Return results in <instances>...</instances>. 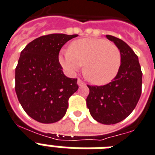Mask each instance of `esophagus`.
<instances>
[{"label":"esophagus","instance_id":"obj_1","mask_svg":"<svg viewBox=\"0 0 155 155\" xmlns=\"http://www.w3.org/2000/svg\"><path fill=\"white\" fill-rule=\"evenodd\" d=\"M77 84H78V85H79V86H80V87L84 86V85H85V84H84V82H83L81 80H80V79H78V80H77Z\"/></svg>","mask_w":155,"mask_h":155}]
</instances>
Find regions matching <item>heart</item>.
Returning <instances> with one entry per match:
<instances>
[{"mask_svg": "<svg viewBox=\"0 0 155 155\" xmlns=\"http://www.w3.org/2000/svg\"><path fill=\"white\" fill-rule=\"evenodd\" d=\"M59 62L67 72L75 74L84 64V75L91 83L104 85L119 72L121 53L113 43L100 38H84L71 43L69 50L62 49Z\"/></svg>", "mask_w": 155, "mask_h": 155, "instance_id": "heart-1", "label": "heart"}]
</instances>
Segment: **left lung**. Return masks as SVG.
Listing matches in <instances>:
<instances>
[{"instance_id": "1", "label": "left lung", "mask_w": 155, "mask_h": 155, "mask_svg": "<svg viewBox=\"0 0 155 155\" xmlns=\"http://www.w3.org/2000/svg\"><path fill=\"white\" fill-rule=\"evenodd\" d=\"M119 48L121 65L113 80L104 86H89L87 106L91 115L102 124L123 121L133 111L142 93L143 73L139 58L129 45L120 39L107 35Z\"/></svg>"}]
</instances>
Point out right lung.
Returning a JSON list of instances; mask_svg holds the SVG:
<instances>
[{"label":"right lung","mask_w":155,"mask_h":155,"mask_svg":"<svg viewBox=\"0 0 155 155\" xmlns=\"http://www.w3.org/2000/svg\"><path fill=\"white\" fill-rule=\"evenodd\" d=\"M77 36H42L21 51L15 71V90L25 112L36 121L60 120L66 114L69 97L79 88L77 79L67 77L59 63L63 45Z\"/></svg>","instance_id":"add662e5"}]
</instances>
